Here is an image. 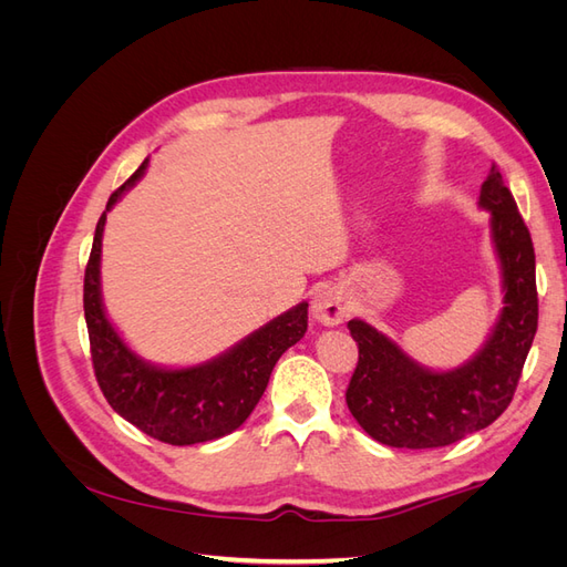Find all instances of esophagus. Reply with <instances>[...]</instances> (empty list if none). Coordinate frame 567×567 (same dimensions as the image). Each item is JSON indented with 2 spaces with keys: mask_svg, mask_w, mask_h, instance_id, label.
Instances as JSON below:
<instances>
[{
  "mask_svg": "<svg viewBox=\"0 0 567 567\" xmlns=\"http://www.w3.org/2000/svg\"><path fill=\"white\" fill-rule=\"evenodd\" d=\"M312 317L323 326H338L342 319L350 317V307L338 288L323 286L312 298Z\"/></svg>",
  "mask_w": 567,
  "mask_h": 567,
  "instance_id": "obj_1",
  "label": "esophagus"
}]
</instances>
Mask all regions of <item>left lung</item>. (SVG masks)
Here are the masks:
<instances>
[{"label":"left lung","instance_id":"8db88e82","mask_svg":"<svg viewBox=\"0 0 567 567\" xmlns=\"http://www.w3.org/2000/svg\"><path fill=\"white\" fill-rule=\"evenodd\" d=\"M477 205L492 215L504 288V310L483 350L456 369L431 371L367 321H348L359 362L346 402L357 423L388 447H447L499 419L516 392L539 317L535 248L496 165Z\"/></svg>","mask_w":567,"mask_h":567}]
</instances>
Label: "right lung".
I'll use <instances>...</instances> for the list:
<instances>
[{
	"instance_id": "right-lung-1",
	"label": "right lung",
	"mask_w": 567,
	"mask_h": 567,
	"mask_svg": "<svg viewBox=\"0 0 567 567\" xmlns=\"http://www.w3.org/2000/svg\"><path fill=\"white\" fill-rule=\"evenodd\" d=\"M140 169L111 194L84 269V319H87L92 364L101 392L120 416L142 433L167 444L210 442L234 433L260 402L279 357L305 336L307 302L271 319L262 329L219 357L188 369H165L144 362L120 338L101 302V236L106 213L146 173Z\"/></svg>"
}]
</instances>
